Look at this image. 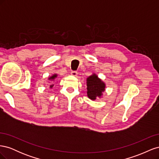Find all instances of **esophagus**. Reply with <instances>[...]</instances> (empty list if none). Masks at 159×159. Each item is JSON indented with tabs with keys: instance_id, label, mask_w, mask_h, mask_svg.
<instances>
[{
	"instance_id": "esophagus-1",
	"label": "esophagus",
	"mask_w": 159,
	"mask_h": 159,
	"mask_svg": "<svg viewBox=\"0 0 159 159\" xmlns=\"http://www.w3.org/2000/svg\"><path fill=\"white\" fill-rule=\"evenodd\" d=\"M71 75H74V76H77L78 75V72H77L76 71H72L71 72Z\"/></svg>"
}]
</instances>
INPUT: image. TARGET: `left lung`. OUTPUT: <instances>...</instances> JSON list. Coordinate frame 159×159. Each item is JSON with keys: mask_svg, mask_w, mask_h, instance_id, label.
I'll return each mask as SVG.
<instances>
[{"mask_svg": "<svg viewBox=\"0 0 159 159\" xmlns=\"http://www.w3.org/2000/svg\"><path fill=\"white\" fill-rule=\"evenodd\" d=\"M105 83L96 74H93L87 78V93L90 99L95 100L96 98H100L105 91Z\"/></svg>", "mask_w": 159, "mask_h": 159, "instance_id": "left-lung-1", "label": "left lung"}]
</instances>
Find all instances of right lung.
<instances>
[{"mask_svg": "<svg viewBox=\"0 0 159 159\" xmlns=\"http://www.w3.org/2000/svg\"><path fill=\"white\" fill-rule=\"evenodd\" d=\"M57 74H54V75H52L51 77H50V78H48V80H55V78H56V77H57ZM53 86H54V84H52V85H50V87L52 88V87H53Z\"/></svg>", "mask_w": 159, "mask_h": 159, "instance_id": "add662e5", "label": "right lung"}]
</instances>
